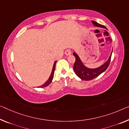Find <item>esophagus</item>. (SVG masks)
I'll list each match as a JSON object with an SVG mask.
<instances>
[{"mask_svg": "<svg viewBox=\"0 0 129 129\" xmlns=\"http://www.w3.org/2000/svg\"><path fill=\"white\" fill-rule=\"evenodd\" d=\"M64 53H65V55H67V56H68V55H71V52L70 49H66V50L65 51Z\"/></svg>", "mask_w": 129, "mask_h": 129, "instance_id": "1", "label": "esophagus"}]
</instances>
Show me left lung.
I'll return each instance as SVG.
<instances>
[{
	"label": "left lung",
	"instance_id": "1",
	"mask_svg": "<svg viewBox=\"0 0 129 129\" xmlns=\"http://www.w3.org/2000/svg\"><path fill=\"white\" fill-rule=\"evenodd\" d=\"M92 22L95 26L107 29L106 27L104 26V25L99 24V23L94 21H92ZM112 53V51L107 61L102 66L98 67V68L90 69L86 67L83 64L80 57L78 56V55L76 52H73V55L76 58V62H75L74 67H73L75 73L79 78L84 81L92 80L93 79L96 78L99 75L103 73L104 71H106V69L108 68L109 64L110 63Z\"/></svg>",
	"mask_w": 129,
	"mask_h": 129
}]
</instances>
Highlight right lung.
Here are the masks:
<instances>
[{
  "label": "right lung",
  "instance_id": "obj_1",
  "mask_svg": "<svg viewBox=\"0 0 129 129\" xmlns=\"http://www.w3.org/2000/svg\"><path fill=\"white\" fill-rule=\"evenodd\" d=\"M57 61H55L53 63V67H52V72H51V74L50 75V76H49L48 80H47L46 82H45L44 84L41 85V86H39L40 87V88H44V87H46L47 86H48L49 85V84L52 82V81L53 80V76H54V71H55V65H56V63Z\"/></svg>",
  "mask_w": 129,
  "mask_h": 129
}]
</instances>
